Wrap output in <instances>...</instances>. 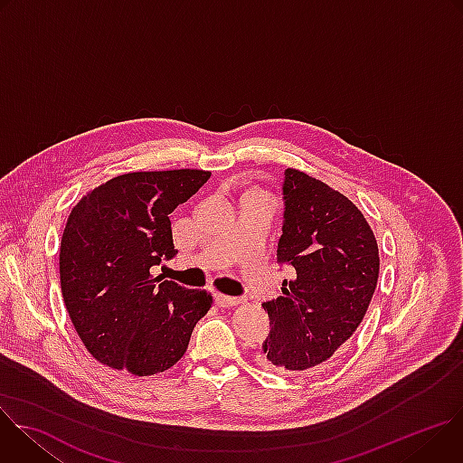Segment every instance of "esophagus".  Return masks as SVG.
Segmentation results:
<instances>
[{"label":"esophagus","instance_id":"esophagus-1","mask_svg":"<svg viewBox=\"0 0 463 463\" xmlns=\"http://www.w3.org/2000/svg\"><path fill=\"white\" fill-rule=\"evenodd\" d=\"M214 300H216V304H218L220 307H231V306H238V304L243 302V298L227 297V295H220V293L214 297Z\"/></svg>","mask_w":463,"mask_h":463}]
</instances>
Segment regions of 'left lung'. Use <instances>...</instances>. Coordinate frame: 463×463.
<instances>
[{"label":"left lung","mask_w":463,"mask_h":463,"mask_svg":"<svg viewBox=\"0 0 463 463\" xmlns=\"http://www.w3.org/2000/svg\"><path fill=\"white\" fill-rule=\"evenodd\" d=\"M277 261L291 266L282 297L263 302L271 332L258 363L284 375L311 373L352 337L379 277L375 236L341 192L288 168Z\"/></svg>","instance_id":"obj_1"}]
</instances>
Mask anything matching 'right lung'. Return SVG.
Instances as JSON below:
<instances>
[{"label": "right lung", "mask_w": 463, "mask_h": 463, "mask_svg": "<svg viewBox=\"0 0 463 463\" xmlns=\"http://www.w3.org/2000/svg\"><path fill=\"white\" fill-rule=\"evenodd\" d=\"M209 177L190 168L131 172L91 190L71 211L60 243L61 295L99 363L143 377L184 355L213 297L152 269L177 254L168 214Z\"/></svg>", "instance_id": "1"}]
</instances>
